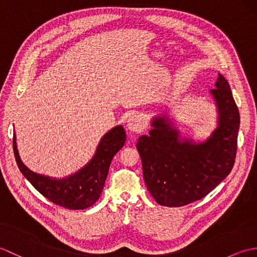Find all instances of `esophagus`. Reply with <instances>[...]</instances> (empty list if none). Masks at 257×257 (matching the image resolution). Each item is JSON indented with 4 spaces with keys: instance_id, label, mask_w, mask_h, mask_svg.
<instances>
[{
    "instance_id": "34e87169",
    "label": "esophagus",
    "mask_w": 257,
    "mask_h": 257,
    "mask_svg": "<svg viewBox=\"0 0 257 257\" xmlns=\"http://www.w3.org/2000/svg\"><path fill=\"white\" fill-rule=\"evenodd\" d=\"M144 128V120L138 114H133L127 120V129L129 132L138 133Z\"/></svg>"
}]
</instances>
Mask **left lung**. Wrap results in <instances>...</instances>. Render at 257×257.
I'll use <instances>...</instances> for the list:
<instances>
[{
    "instance_id": "obj_1",
    "label": "left lung",
    "mask_w": 257,
    "mask_h": 257,
    "mask_svg": "<svg viewBox=\"0 0 257 257\" xmlns=\"http://www.w3.org/2000/svg\"><path fill=\"white\" fill-rule=\"evenodd\" d=\"M214 98L217 127L204 143L181 138L170 120L156 117L149 136H141L137 149L147 189L157 203L176 207L209 194L224 180L235 162L239 112L227 80L217 76Z\"/></svg>"
}]
</instances>
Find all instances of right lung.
Returning a JSON list of instances; mask_svg holds the SVG:
<instances>
[{"label": "right lung", "mask_w": 257, "mask_h": 257, "mask_svg": "<svg viewBox=\"0 0 257 257\" xmlns=\"http://www.w3.org/2000/svg\"><path fill=\"white\" fill-rule=\"evenodd\" d=\"M125 133L117 125L103 136L95 156L79 171L63 179H53L31 171L19 156L16 137L13 135V150L18 167L42 195L56 205L69 210H84L99 199L113 156L122 148Z\"/></svg>", "instance_id": "add662e5"}]
</instances>
